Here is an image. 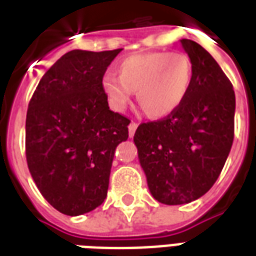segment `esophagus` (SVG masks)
<instances>
[{
	"label": "esophagus",
	"instance_id": "34e87169",
	"mask_svg": "<svg viewBox=\"0 0 256 256\" xmlns=\"http://www.w3.org/2000/svg\"><path fill=\"white\" fill-rule=\"evenodd\" d=\"M137 128H138V123L132 122L130 124H128V136H130V137H133L134 133H136V130H137Z\"/></svg>",
	"mask_w": 256,
	"mask_h": 256
}]
</instances>
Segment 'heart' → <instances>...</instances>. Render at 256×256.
<instances>
[{"instance_id":"heart-1","label":"heart","mask_w":256,"mask_h":256,"mask_svg":"<svg viewBox=\"0 0 256 256\" xmlns=\"http://www.w3.org/2000/svg\"><path fill=\"white\" fill-rule=\"evenodd\" d=\"M116 74L102 76L101 88L114 111L123 112L133 92L145 112L164 118L177 111L192 84V63L182 52H150L134 54L118 64Z\"/></svg>"}]
</instances>
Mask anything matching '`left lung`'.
Segmentation results:
<instances>
[{"mask_svg": "<svg viewBox=\"0 0 256 256\" xmlns=\"http://www.w3.org/2000/svg\"><path fill=\"white\" fill-rule=\"evenodd\" d=\"M192 63V84L177 111L141 123L134 144L152 196L177 206L202 198L225 166L234 137L236 97L214 58L190 40H181Z\"/></svg>", "mask_w": 256, "mask_h": 256, "instance_id": "left-lung-1", "label": "left lung"}]
</instances>
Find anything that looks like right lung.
Wrapping results in <instances>:
<instances>
[{
  "mask_svg": "<svg viewBox=\"0 0 256 256\" xmlns=\"http://www.w3.org/2000/svg\"><path fill=\"white\" fill-rule=\"evenodd\" d=\"M120 50L66 53L42 76L28 104V170L48 203L66 215L102 204L115 150L128 137L130 120L110 110L101 88Z\"/></svg>",
  "mask_w": 256,
  "mask_h": 256,
  "instance_id": "1",
  "label": "right lung"
}]
</instances>
